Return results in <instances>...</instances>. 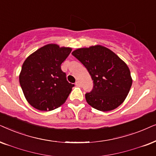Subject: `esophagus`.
<instances>
[{
    "instance_id": "1",
    "label": "esophagus",
    "mask_w": 156,
    "mask_h": 156,
    "mask_svg": "<svg viewBox=\"0 0 156 156\" xmlns=\"http://www.w3.org/2000/svg\"><path fill=\"white\" fill-rule=\"evenodd\" d=\"M76 86H78V87H80V82H79V81H76Z\"/></svg>"
}]
</instances>
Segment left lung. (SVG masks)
<instances>
[{
    "label": "left lung",
    "mask_w": 156,
    "mask_h": 156,
    "mask_svg": "<svg viewBox=\"0 0 156 156\" xmlns=\"http://www.w3.org/2000/svg\"><path fill=\"white\" fill-rule=\"evenodd\" d=\"M72 55L83 64L93 80L92 91L86 94L90 106L105 112L123 103L133 80L129 68L123 60L101 45L78 48Z\"/></svg>",
    "instance_id": "1"
}]
</instances>
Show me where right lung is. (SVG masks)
<instances>
[{
  "instance_id": "right-lung-1",
  "label": "right lung",
  "mask_w": 156,
  "mask_h": 156,
  "mask_svg": "<svg viewBox=\"0 0 156 156\" xmlns=\"http://www.w3.org/2000/svg\"><path fill=\"white\" fill-rule=\"evenodd\" d=\"M72 51L50 43L25 60L19 82L29 104L41 111L54 110L66 102L73 84L66 80L61 66Z\"/></svg>"
}]
</instances>
